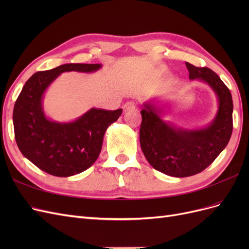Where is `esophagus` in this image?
<instances>
[{
  "label": "esophagus",
  "instance_id": "1",
  "mask_svg": "<svg viewBox=\"0 0 249 249\" xmlns=\"http://www.w3.org/2000/svg\"><path fill=\"white\" fill-rule=\"evenodd\" d=\"M132 109H135V104L133 102H127L124 105V111H129V110H132Z\"/></svg>",
  "mask_w": 249,
  "mask_h": 249
}]
</instances>
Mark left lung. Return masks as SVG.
Here are the masks:
<instances>
[{"label": "left lung", "mask_w": 249, "mask_h": 249, "mask_svg": "<svg viewBox=\"0 0 249 249\" xmlns=\"http://www.w3.org/2000/svg\"><path fill=\"white\" fill-rule=\"evenodd\" d=\"M189 79L205 83L217 99L216 115L198 129L167 122L168 102L150 99L142 104L140 145L152 166L176 178L194 176L206 169L228 145L232 132V100L230 89L208 67L186 62Z\"/></svg>", "instance_id": "8db88e82"}]
</instances>
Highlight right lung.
I'll list each match as a JSON object with an SVG mask.
<instances>
[{"instance_id": "obj_1", "label": "right lung", "mask_w": 249, "mask_h": 249, "mask_svg": "<svg viewBox=\"0 0 249 249\" xmlns=\"http://www.w3.org/2000/svg\"><path fill=\"white\" fill-rule=\"evenodd\" d=\"M102 64L66 63L30 78L13 109V125L20 153L52 176L67 178L88 169L100 156L104 135L123 109L91 108L71 122H56L43 109L44 93L66 71L94 72Z\"/></svg>"}]
</instances>
